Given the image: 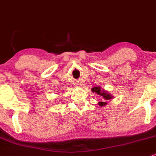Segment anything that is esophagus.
<instances>
[{"label": "esophagus", "instance_id": "esophagus-1", "mask_svg": "<svg viewBox=\"0 0 156 156\" xmlns=\"http://www.w3.org/2000/svg\"><path fill=\"white\" fill-rule=\"evenodd\" d=\"M76 85H79V84H76Z\"/></svg>", "mask_w": 156, "mask_h": 156}]
</instances>
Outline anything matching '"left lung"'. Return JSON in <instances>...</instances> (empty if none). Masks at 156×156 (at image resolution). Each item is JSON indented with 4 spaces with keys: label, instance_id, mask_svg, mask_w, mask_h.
<instances>
[{
    "label": "left lung",
    "instance_id": "1",
    "mask_svg": "<svg viewBox=\"0 0 156 156\" xmlns=\"http://www.w3.org/2000/svg\"><path fill=\"white\" fill-rule=\"evenodd\" d=\"M91 91H92V92L97 93L98 95L101 96V97L104 98V100L105 101H101V102L98 103L100 106H104V105H106V104H108V103L106 102V101H109V100L112 99V98H113L112 96H111V94L108 92V91H105L104 90H101V87H93L92 89H91Z\"/></svg>",
    "mask_w": 156,
    "mask_h": 156
}]
</instances>
